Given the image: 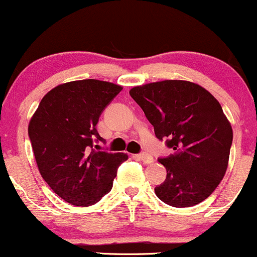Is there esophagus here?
Here are the masks:
<instances>
[{
	"instance_id": "1",
	"label": "esophagus",
	"mask_w": 257,
	"mask_h": 257,
	"mask_svg": "<svg viewBox=\"0 0 257 257\" xmlns=\"http://www.w3.org/2000/svg\"><path fill=\"white\" fill-rule=\"evenodd\" d=\"M139 159L143 161L145 165H150V163L154 162V157L151 156V155L146 154V152H143V154L139 155Z\"/></svg>"
}]
</instances>
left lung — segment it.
Returning a JSON list of instances; mask_svg holds the SVG:
<instances>
[{
	"mask_svg": "<svg viewBox=\"0 0 257 257\" xmlns=\"http://www.w3.org/2000/svg\"><path fill=\"white\" fill-rule=\"evenodd\" d=\"M160 140L174 154L159 162L167 171L155 194L173 207L200 204L223 179L233 131L218 101L205 87L187 80H162L129 91Z\"/></svg>",
	"mask_w": 257,
	"mask_h": 257,
	"instance_id": "obj_1",
	"label": "left lung"
}]
</instances>
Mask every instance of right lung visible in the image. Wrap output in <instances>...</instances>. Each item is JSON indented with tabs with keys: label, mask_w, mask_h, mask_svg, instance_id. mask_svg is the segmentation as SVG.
Here are the masks:
<instances>
[{
	"label": "right lung",
	"mask_w": 257,
	"mask_h": 257,
	"mask_svg": "<svg viewBox=\"0 0 257 257\" xmlns=\"http://www.w3.org/2000/svg\"><path fill=\"white\" fill-rule=\"evenodd\" d=\"M123 87L84 79L61 84L42 97L28 126L36 165L45 182L74 206H91L113 185L123 152L100 151L105 142L96 124L105 107Z\"/></svg>",
	"instance_id": "add662e5"
}]
</instances>
